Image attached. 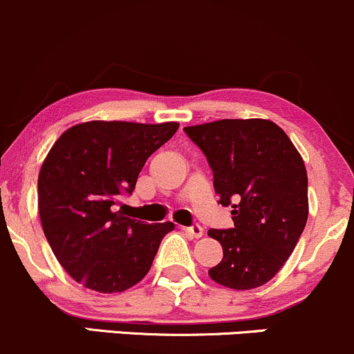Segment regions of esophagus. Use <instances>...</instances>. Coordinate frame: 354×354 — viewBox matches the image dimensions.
Listing matches in <instances>:
<instances>
[{"instance_id":"1","label":"esophagus","mask_w":354,"mask_h":354,"mask_svg":"<svg viewBox=\"0 0 354 354\" xmlns=\"http://www.w3.org/2000/svg\"><path fill=\"white\" fill-rule=\"evenodd\" d=\"M184 231L191 238H201L204 234V230H203V226H201V224H192V226H185Z\"/></svg>"}]
</instances>
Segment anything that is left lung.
<instances>
[{"instance_id": "1", "label": "left lung", "mask_w": 354, "mask_h": 354, "mask_svg": "<svg viewBox=\"0 0 354 354\" xmlns=\"http://www.w3.org/2000/svg\"><path fill=\"white\" fill-rule=\"evenodd\" d=\"M206 155L219 204L233 227L209 230L223 260L209 270L234 290L267 283L294 252L307 223V172L285 131L268 120H219L184 128Z\"/></svg>"}]
</instances>
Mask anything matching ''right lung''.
I'll use <instances>...</instances> for the list:
<instances>
[{
	"mask_svg": "<svg viewBox=\"0 0 354 354\" xmlns=\"http://www.w3.org/2000/svg\"><path fill=\"white\" fill-rule=\"evenodd\" d=\"M178 123L87 121L60 135L41 163L39 212L64 270L91 290L113 294L138 283L174 223L145 224L115 211L135 191L147 158Z\"/></svg>",
	"mask_w": 354,
	"mask_h": 354,
	"instance_id": "right-lung-1",
	"label": "right lung"
}]
</instances>
